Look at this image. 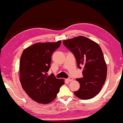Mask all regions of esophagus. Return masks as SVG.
<instances>
[{
  "label": "esophagus",
  "instance_id": "34e87169",
  "mask_svg": "<svg viewBox=\"0 0 123 123\" xmlns=\"http://www.w3.org/2000/svg\"><path fill=\"white\" fill-rule=\"evenodd\" d=\"M73 80V78L72 77H69L67 79V80H68L69 82H71V81H72V80Z\"/></svg>",
  "mask_w": 123,
  "mask_h": 123
}]
</instances>
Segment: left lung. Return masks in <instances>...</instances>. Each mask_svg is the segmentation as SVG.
<instances>
[{"instance_id": "8db88e82", "label": "left lung", "mask_w": 123, "mask_h": 123, "mask_svg": "<svg viewBox=\"0 0 123 123\" xmlns=\"http://www.w3.org/2000/svg\"><path fill=\"white\" fill-rule=\"evenodd\" d=\"M63 43L74 54L78 67H83V77L76 79L80 87L74 94L82 99L93 98L101 90L107 77V64L101 48L96 42L82 36L63 40Z\"/></svg>"}]
</instances>
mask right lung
Instances as JSON below:
<instances>
[{"mask_svg":"<svg viewBox=\"0 0 123 123\" xmlns=\"http://www.w3.org/2000/svg\"><path fill=\"white\" fill-rule=\"evenodd\" d=\"M56 43H38L23 51L20 61V80L27 94L35 101L47 104L56 98L65 82L47 72L52 53L61 45Z\"/></svg>","mask_w":123,"mask_h":123,"instance_id":"1","label":"right lung"}]
</instances>
